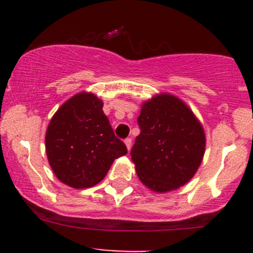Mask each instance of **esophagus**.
<instances>
[{
  "mask_svg": "<svg viewBox=\"0 0 253 253\" xmlns=\"http://www.w3.org/2000/svg\"><path fill=\"white\" fill-rule=\"evenodd\" d=\"M125 144H126V147H127V149H131V147H132V138H126L125 139Z\"/></svg>",
  "mask_w": 253,
  "mask_h": 253,
  "instance_id": "34e87169",
  "label": "esophagus"
}]
</instances>
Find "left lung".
<instances>
[{
  "mask_svg": "<svg viewBox=\"0 0 253 253\" xmlns=\"http://www.w3.org/2000/svg\"><path fill=\"white\" fill-rule=\"evenodd\" d=\"M137 124L141 133L131 157L139 180L157 192L188 182L206 147L205 132L192 111L180 99L162 94L143 104Z\"/></svg>",
  "mask_w": 253,
  "mask_h": 253,
  "instance_id": "obj_1",
  "label": "left lung"
}]
</instances>
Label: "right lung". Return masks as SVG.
Masks as SVG:
<instances>
[{
  "label": "right lung",
  "mask_w": 253,
  "mask_h": 253,
  "mask_svg": "<svg viewBox=\"0 0 253 253\" xmlns=\"http://www.w3.org/2000/svg\"><path fill=\"white\" fill-rule=\"evenodd\" d=\"M46 154L61 182L86 188L100 182L116 158L127 154L126 144L114 133L103 101L79 93L66 101L48 124Z\"/></svg>",
  "instance_id": "right-lung-1"
}]
</instances>
